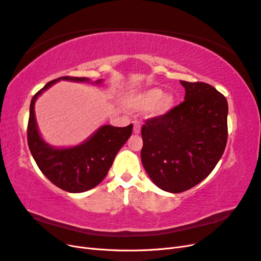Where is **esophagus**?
Instances as JSON below:
<instances>
[{"instance_id": "esophagus-1", "label": "esophagus", "mask_w": 261, "mask_h": 261, "mask_svg": "<svg viewBox=\"0 0 261 261\" xmlns=\"http://www.w3.org/2000/svg\"><path fill=\"white\" fill-rule=\"evenodd\" d=\"M140 128H141V125L138 121L134 122V133L135 134H139L140 133Z\"/></svg>"}]
</instances>
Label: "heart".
Wrapping results in <instances>:
<instances>
[{
    "label": "heart",
    "mask_w": 261,
    "mask_h": 261,
    "mask_svg": "<svg viewBox=\"0 0 261 261\" xmlns=\"http://www.w3.org/2000/svg\"><path fill=\"white\" fill-rule=\"evenodd\" d=\"M126 105L134 111H150L155 116L168 114L175 106V98L172 94H164L160 88H150L133 93L126 100Z\"/></svg>",
    "instance_id": "obj_1"
}]
</instances>
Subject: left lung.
I'll use <instances>...</instances> for the list:
<instances>
[{
  "mask_svg": "<svg viewBox=\"0 0 261 261\" xmlns=\"http://www.w3.org/2000/svg\"><path fill=\"white\" fill-rule=\"evenodd\" d=\"M184 101L141 127V162L162 191L178 194L206 178L227 141V101L212 86L180 81Z\"/></svg>",
  "mask_w": 261,
  "mask_h": 261,
  "instance_id": "1",
  "label": "left lung"
}]
</instances>
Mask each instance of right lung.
I'll list each match as a JSON object with an SVG mask.
<instances>
[{"mask_svg":"<svg viewBox=\"0 0 261 261\" xmlns=\"http://www.w3.org/2000/svg\"><path fill=\"white\" fill-rule=\"evenodd\" d=\"M60 81L89 83L86 77H60L46 84L31 99L27 140L38 168L50 181L68 193H84L99 185L123 145L132 135L133 125L115 127L103 125L82 144L69 148H55L42 139L39 133L35 103L40 94ZM102 80L93 84H101Z\"/></svg>","mask_w":261,"mask_h":261,"instance_id":"right-lung-1","label":"right lung"}]
</instances>
